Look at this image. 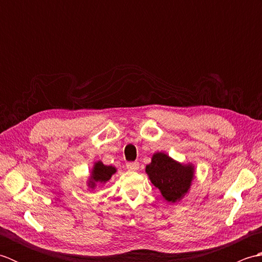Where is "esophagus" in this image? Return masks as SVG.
<instances>
[{"instance_id": "1", "label": "esophagus", "mask_w": 262, "mask_h": 262, "mask_svg": "<svg viewBox=\"0 0 262 262\" xmlns=\"http://www.w3.org/2000/svg\"><path fill=\"white\" fill-rule=\"evenodd\" d=\"M126 168L129 171H137L140 169V164H138V162H128L126 164Z\"/></svg>"}]
</instances>
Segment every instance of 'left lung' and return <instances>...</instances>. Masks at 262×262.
Masks as SVG:
<instances>
[{
	"label": "left lung",
	"mask_w": 262,
	"mask_h": 262,
	"mask_svg": "<svg viewBox=\"0 0 262 262\" xmlns=\"http://www.w3.org/2000/svg\"><path fill=\"white\" fill-rule=\"evenodd\" d=\"M146 173L163 198L177 203L190 189L194 169L192 164H181L165 153L153 154L152 162L146 165Z\"/></svg>",
	"instance_id": "obj_1"
}]
</instances>
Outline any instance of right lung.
<instances>
[{"label": "right lung", "instance_id": "right-lung-1", "mask_svg": "<svg viewBox=\"0 0 262 262\" xmlns=\"http://www.w3.org/2000/svg\"><path fill=\"white\" fill-rule=\"evenodd\" d=\"M116 171L117 170L115 166L104 165L101 161H98V162H96L93 165L88 186L91 189H94L97 187V185H103V183H105L110 179L111 176L116 173Z\"/></svg>", "mask_w": 262, "mask_h": 262}]
</instances>
